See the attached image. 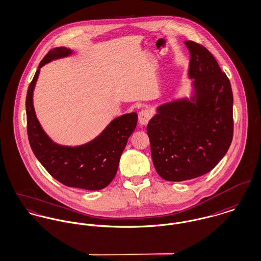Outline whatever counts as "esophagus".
<instances>
[{"label": "esophagus", "instance_id": "1", "mask_svg": "<svg viewBox=\"0 0 261 261\" xmlns=\"http://www.w3.org/2000/svg\"><path fill=\"white\" fill-rule=\"evenodd\" d=\"M151 118V113L147 110H142L139 114V121L142 125H145Z\"/></svg>", "mask_w": 261, "mask_h": 261}]
</instances>
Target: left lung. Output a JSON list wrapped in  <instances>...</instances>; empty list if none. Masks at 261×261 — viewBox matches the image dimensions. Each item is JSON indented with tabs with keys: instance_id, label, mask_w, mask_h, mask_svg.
Returning <instances> with one entry per match:
<instances>
[{
	"instance_id": "obj_1",
	"label": "left lung",
	"mask_w": 261,
	"mask_h": 261,
	"mask_svg": "<svg viewBox=\"0 0 261 261\" xmlns=\"http://www.w3.org/2000/svg\"><path fill=\"white\" fill-rule=\"evenodd\" d=\"M189 76L193 95L161 105L146 126L155 170L184 181L214 169L233 136V95L228 77L206 47L192 41Z\"/></svg>"
}]
</instances>
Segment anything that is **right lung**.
Masks as SVG:
<instances>
[{
    "label": "right lung",
    "instance_id": "obj_1",
    "mask_svg": "<svg viewBox=\"0 0 261 261\" xmlns=\"http://www.w3.org/2000/svg\"><path fill=\"white\" fill-rule=\"evenodd\" d=\"M71 54L72 50L67 47L50 49L40 63L29 86L25 98L29 142L38 161L61 184L83 190H102L116 176L120 155L137 126L138 114H125L113 119L95 139L82 145L67 146L53 142L37 119L33 93L40 69L54 60Z\"/></svg>",
    "mask_w": 261,
    "mask_h": 261
}]
</instances>
